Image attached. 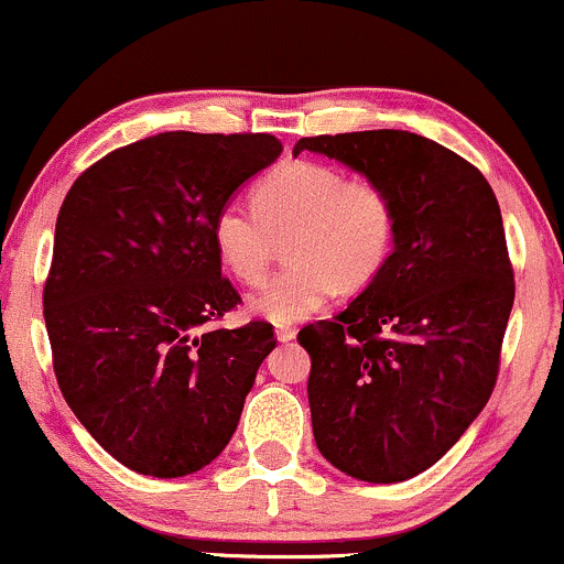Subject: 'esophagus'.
Instances as JSON below:
<instances>
[{"label":"esophagus","instance_id":"34e87169","mask_svg":"<svg viewBox=\"0 0 564 564\" xmlns=\"http://www.w3.org/2000/svg\"><path fill=\"white\" fill-rule=\"evenodd\" d=\"M275 336L278 341H291L296 336V326H291V323H278Z\"/></svg>","mask_w":564,"mask_h":564}]
</instances>
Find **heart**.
<instances>
[{
	"mask_svg": "<svg viewBox=\"0 0 564 564\" xmlns=\"http://www.w3.org/2000/svg\"><path fill=\"white\" fill-rule=\"evenodd\" d=\"M250 206L230 200L212 223L219 262L241 283L257 286L286 236L291 264L249 300L254 315L302 321L336 289L360 291L392 254L398 212L387 187L347 177L339 166L294 159L270 170L251 191Z\"/></svg>",
	"mask_w": 564,
	"mask_h": 564,
	"instance_id": "heart-1",
	"label": "heart"
}]
</instances>
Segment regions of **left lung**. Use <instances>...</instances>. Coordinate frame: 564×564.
<instances>
[{
	"mask_svg": "<svg viewBox=\"0 0 564 564\" xmlns=\"http://www.w3.org/2000/svg\"><path fill=\"white\" fill-rule=\"evenodd\" d=\"M387 187L398 212L384 270L332 321L304 326L315 445L364 482H403L448 453L496 387L514 275L480 170L403 129L302 138Z\"/></svg>",
	"mask_w": 564,
	"mask_h": 564,
	"instance_id": "obj_1",
	"label": "left lung"
}]
</instances>
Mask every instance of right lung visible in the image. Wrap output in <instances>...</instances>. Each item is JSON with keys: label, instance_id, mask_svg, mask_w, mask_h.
I'll return each mask as SVG.
<instances>
[{"label": "right lung", "instance_id": "add662e5", "mask_svg": "<svg viewBox=\"0 0 564 564\" xmlns=\"http://www.w3.org/2000/svg\"><path fill=\"white\" fill-rule=\"evenodd\" d=\"M273 134L161 132L70 185L44 283L63 398L116 462L185 477L223 453L273 326L206 328L241 296L212 241L219 206L281 156Z\"/></svg>", "mask_w": 564, "mask_h": 564}]
</instances>
